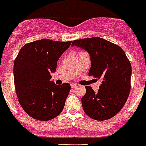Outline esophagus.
Returning <instances> with one entry per match:
<instances>
[{
    "instance_id": "34e87169",
    "label": "esophagus",
    "mask_w": 146,
    "mask_h": 146,
    "mask_svg": "<svg viewBox=\"0 0 146 146\" xmlns=\"http://www.w3.org/2000/svg\"><path fill=\"white\" fill-rule=\"evenodd\" d=\"M76 87H77V84H71V88L72 89L76 88Z\"/></svg>"
}]
</instances>
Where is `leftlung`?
Returning a JSON list of instances; mask_svg holds the SVG:
<instances>
[{
  "mask_svg": "<svg viewBox=\"0 0 146 146\" xmlns=\"http://www.w3.org/2000/svg\"><path fill=\"white\" fill-rule=\"evenodd\" d=\"M90 55L89 76L101 79L98 92L86 86L82 98V107L91 118L106 120L122 110L131 89V65L119 45L101 37H90L73 41Z\"/></svg>",
  "mask_w": 146,
  "mask_h": 146,
  "instance_id": "left-lung-1",
  "label": "left lung"
}]
</instances>
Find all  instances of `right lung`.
Listing matches in <instances>:
<instances>
[{"label":"right lung","instance_id":"right-lung-1","mask_svg":"<svg viewBox=\"0 0 146 146\" xmlns=\"http://www.w3.org/2000/svg\"><path fill=\"white\" fill-rule=\"evenodd\" d=\"M71 41L42 39L22 47L14 62V82L20 106L33 118L54 119L62 112L70 85L50 81L57 61Z\"/></svg>","mask_w":146,"mask_h":146}]
</instances>
